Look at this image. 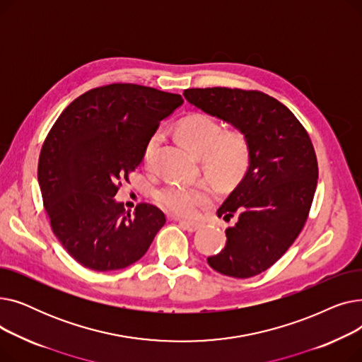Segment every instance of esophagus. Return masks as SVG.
<instances>
[{"label": "esophagus", "instance_id": "34e87169", "mask_svg": "<svg viewBox=\"0 0 362 362\" xmlns=\"http://www.w3.org/2000/svg\"><path fill=\"white\" fill-rule=\"evenodd\" d=\"M173 220H176V221H179V224L183 227L185 230H187V232H197L199 227H201V224L199 223H195V221H187V220H179V218H173Z\"/></svg>", "mask_w": 362, "mask_h": 362}]
</instances>
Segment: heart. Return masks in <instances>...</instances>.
Wrapping results in <instances>:
<instances>
[{
	"instance_id": "b5f03b06",
	"label": "heart",
	"mask_w": 362,
	"mask_h": 362,
	"mask_svg": "<svg viewBox=\"0 0 362 362\" xmlns=\"http://www.w3.org/2000/svg\"><path fill=\"white\" fill-rule=\"evenodd\" d=\"M182 144L201 158L205 176L218 186H233L248 173L251 165V142L240 127L223 129L220 122L205 112H192L177 126ZM160 142L154 133L145 148L144 161L148 163ZM211 191L205 185H167L156 194V201L165 211L180 217H195L199 208L210 202Z\"/></svg>"
}]
</instances>
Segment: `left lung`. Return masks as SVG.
<instances>
[{
	"label": "left lung",
	"mask_w": 362,
	"mask_h": 362,
	"mask_svg": "<svg viewBox=\"0 0 362 362\" xmlns=\"http://www.w3.org/2000/svg\"><path fill=\"white\" fill-rule=\"evenodd\" d=\"M183 95L250 138L248 173L217 211L236 223L226 229L224 248L206 261L224 276L254 277L280 259L307 223L318 179L313 142L295 114L261 90L191 88Z\"/></svg>",
	"instance_id": "8db88e82"
}]
</instances>
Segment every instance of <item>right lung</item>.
Here are the masks:
<instances>
[{
	"mask_svg": "<svg viewBox=\"0 0 362 362\" xmlns=\"http://www.w3.org/2000/svg\"><path fill=\"white\" fill-rule=\"evenodd\" d=\"M183 98L135 83L93 88L70 103L44 141L37 180L51 229L63 248L93 272L141 259L165 223L148 202L135 213L114 201L142 163L160 122Z\"/></svg>",
	"mask_w": 362,
	"mask_h": 362,
	"instance_id": "right-lung-1",
	"label": "right lung"
}]
</instances>
